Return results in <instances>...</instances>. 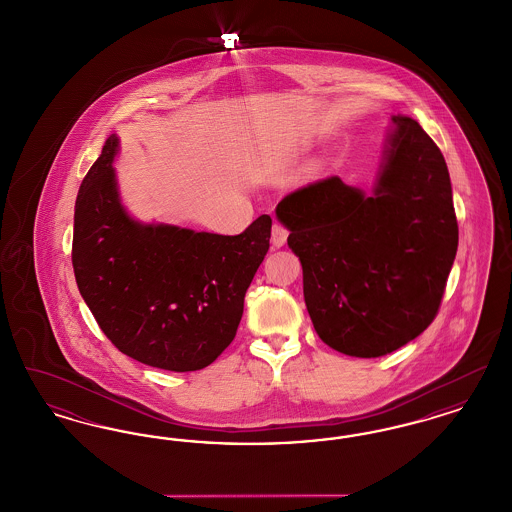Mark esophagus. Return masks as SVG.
I'll return each instance as SVG.
<instances>
[{
    "label": "esophagus",
    "instance_id": "esophagus-1",
    "mask_svg": "<svg viewBox=\"0 0 512 512\" xmlns=\"http://www.w3.org/2000/svg\"><path fill=\"white\" fill-rule=\"evenodd\" d=\"M288 228L286 226H282V224H274L272 226V245L274 247H282V245L286 244V240H288Z\"/></svg>",
    "mask_w": 512,
    "mask_h": 512
}]
</instances>
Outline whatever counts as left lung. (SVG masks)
I'll use <instances>...</instances> for the list:
<instances>
[{"label": "left lung", "mask_w": 512, "mask_h": 512, "mask_svg": "<svg viewBox=\"0 0 512 512\" xmlns=\"http://www.w3.org/2000/svg\"><path fill=\"white\" fill-rule=\"evenodd\" d=\"M393 126L372 194L330 176L276 207L318 338L363 359L397 351L432 324L459 245L439 147L409 117Z\"/></svg>", "instance_id": "8db88e82"}]
</instances>
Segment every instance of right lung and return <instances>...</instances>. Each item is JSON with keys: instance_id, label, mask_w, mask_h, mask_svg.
Here are the masks:
<instances>
[{"instance_id": "obj_1", "label": "right lung", "mask_w": 512, "mask_h": 512, "mask_svg": "<svg viewBox=\"0 0 512 512\" xmlns=\"http://www.w3.org/2000/svg\"><path fill=\"white\" fill-rule=\"evenodd\" d=\"M109 136L74 205L80 295L111 343L144 365L192 372L232 343L244 297L268 251L272 219L238 236L140 224L122 209Z\"/></svg>"}]
</instances>
